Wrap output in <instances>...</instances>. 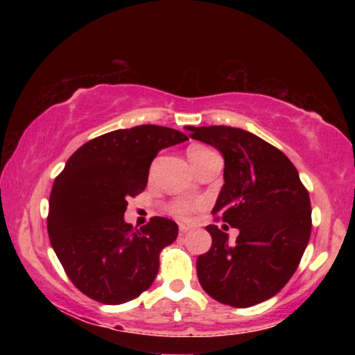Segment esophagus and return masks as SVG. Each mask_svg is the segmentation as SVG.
I'll return each mask as SVG.
<instances>
[{
	"label": "esophagus",
	"mask_w": 355,
	"mask_h": 355,
	"mask_svg": "<svg viewBox=\"0 0 355 355\" xmlns=\"http://www.w3.org/2000/svg\"><path fill=\"white\" fill-rule=\"evenodd\" d=\"M187 232H189V227H187V226H181V227H179V234H181V236L187 234Z\"/></svg>",
	"instance_id": "34e87169"
}]
</instances>
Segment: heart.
Instances as JSON below:
<instances>
[{
	"instance_id": "b5f03b06",
	"label": "heart",
	"mask_w": 355,
	"mask_h": 355,
	"mask_svg": "<svg viewBox=\"0 0 355 355\" xmlns=\"http://www.w3.org/2000/svg\"><path fill=\"white\" fill-rule=\"evenodd\" d=\"M215 152L210 148L203 147V145H193V147H191L187 150V157L189 159H191L192 166L193 168H198L202 164V162L205 158L210 157V155H213ZM198 208H200V205L198 203H189V202H174L169 205V213H171L173 216H176L178 220H191L193 213H196Z\"/></svg>"
}]
</instances>
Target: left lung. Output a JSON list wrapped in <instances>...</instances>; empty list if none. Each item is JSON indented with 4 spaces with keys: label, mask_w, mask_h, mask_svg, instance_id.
<instances>
[{
    "label": "left lung",
    "mask_w": 355,
    "mask_h": 355,
    "mask_svg": "<svg viewBox=\"0 0 355 355\" xmlns=\"http://www.w3.org/2000/svg\"><path fill=\"white\" fill-rule=\"evenodd\" d=\"M186 129L225 157V186L211 213L239 230L230 244L225 231L207 226L211 247L197 259L198 281L218 302L252 307L297 270L312 232L309 191L291 159L255 134L230 125Z\"/></svg>",
    "instance_id": "1"
}]
</instances>
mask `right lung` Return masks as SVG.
<instances>
[{
    "instance_id": "obj_1",
    "label": "right lung",
    "mask_w": 355,
    "mask_h": 355,
    "mask_svg": "<svg viewBox=\"0 0 355 355\" xmlns=\"http://www.w3.org/2000/svg\"><path fill=\"white\" fill-rule=\"evenodd\" d=\"M187 135L144 124L95 137L77 148L50 193L48 236L67 278L96 302L139 297L157 278L159 252L178 237V225L153 216L134 230L124 221L128 198L147 187L150 164L162 148Z\"/></svg>"
}]
</instances>
